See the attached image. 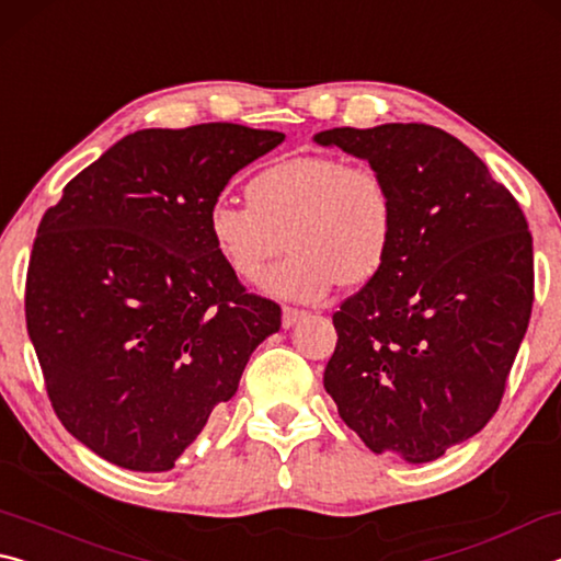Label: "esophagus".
<instances>
[{"instance_id": "1", "label": "esophagus", "mask_w": 561, "mask_h": 561, "mask_svg": "<svg viewBox=\"0 0 561 561\" xmlns=\"http://www.w3.org/2000/svg\"><path fill=\"white\" fill-rule=\"evenodd\" d=\"M307 317V311H301V309H291V307H284V311H282V327L284 329H289V327H294L297 324L299 319H304Z\"/></svg>"}]
</instances>
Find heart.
Returning <instances> with one entry per match:
<instances>
[{
	"label": "heart",
	"mask_w": 561,
	"mask_h": 561,
	"mask_svg": "<svg viewBox=\"0 0 561 561\" xmlns=\"http://www.w3.org/2000/svg\"><path fill=\"white\" fill-rule=\"evenodd\" d=\"M396 222L388 178L341 156L279 160L247 183L244 203L217 201L207 213L215 252L242 282H260L287 237L291 257L267 289L294 301L371 284L391 260Z\"/></svg>",
	"instance_id": "obj_1"
}]
</instances>
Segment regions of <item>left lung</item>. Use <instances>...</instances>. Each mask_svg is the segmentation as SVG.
Instances as JSON below:
<instances>
[{
	"instance_id": "left-lung-1",
	"label": "left lung",
	"mask_w": 561,
	"mask_h": 561,
	"mask_svg": "<svg viewBox=\"0 0 561 561\" xmlns=\"http://www.w3.org/2000/svg\"><path fill=\"white\" fill-rule=\"evenodd\" d=\"M314 140L381 170L398 213L391 260L334 314L324 388L374 453L431 462L505 396L535 301L525 213L468 146L425 123Z\"/></svg>"
}]
</instances>
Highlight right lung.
Returning a JSON list of instances; mask_svg holds the SVG:
<instances>
[{"label": "right lung", "instance_id": "obj_1", "mask_svg": "<svg viewBox=\"0 0 561 561\" xmlns=\"http://www.w3.org/2000/svg\"><path fill=\"white\" fill-rule=\"evenodd\" d=\"M284 133L136 130L66 183L26 270V331L64 428L103 460L165 472L282 327L215 252L207 213Z\"/></svg>", "mask_w": 561, "mask_h": 561}]
</instances>
